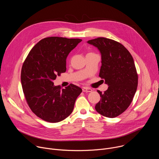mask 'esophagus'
Instances as JSON below:
<instances>
[{
    "instance_id": "1",
    "label": "esophagus",
    "mask_w": 159,
    "mask_h": 159,
    "mask_svg": "<svg viewBox=\"0 0 159 159\" xmlns=\"http://www.w3.org/2000/svg\"><path fill=\"white\" fill-rule=\"evenodd\" d=\"M82 91L83 92H85V93H89V92H92L93 91V89H90V88H89L87 87H84L82 88Z\"/></svg>"
}]
</instances>
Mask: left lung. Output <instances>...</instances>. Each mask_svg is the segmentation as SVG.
<instances>
[{
  "label": "left lung",
  "mask_w": 159,
  "mask_h": 159,
  "mask_svg": "<svg viewBox=\"0 0 159 159\" xmlns=\"http://www.w3.org/2000/svg\"><path fill=\"white\" fill-rule=\"evenodd\" d=\"M97 47L101 54L99 76L109 85L95 109L101 115L115 118L123 113L133 101L138 85V74L133 58L122 44L100 37L87 41Z\"/></svg>",
  "instance_id": "1"
}]
</instances>
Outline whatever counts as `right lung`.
<instances>
[{
	"label": "right lung",
	"instance_id": "add662e5",
	"mask_svg": "<svg viewBox=\"0 0 159 159\" xmlns=\"http://www.w3.org/2000/svg\"><path fill=\"white\" fill-rule=\"evenodd\" d=\"M80 39L52 36L42 39L31 50L22 66L20 80L26 102L39 118L60 122L73 111L82 90L70 84L65 89L53 81L66 72V59Z\"/></svg>",
	"mask_w": 159,
	"mask_h": 159
}]
</instances>
